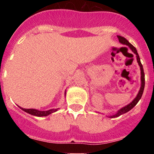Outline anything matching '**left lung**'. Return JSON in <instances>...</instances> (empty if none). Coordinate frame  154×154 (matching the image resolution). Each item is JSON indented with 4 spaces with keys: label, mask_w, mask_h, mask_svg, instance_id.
I'll return each mask as SVG.
<instances>
[{
    "label": "left lung",
    "mask_w": 154,
    "mask_h": 154,
    "mask_svg": "<svg viewBox=\"0 0 154 154\" xmlns=\"http://www.w3.org/2000/svg\"><path fill=\"white\" fill-rule=\"evenodd\" d=\"M117 37H118V38H119V42H121V43H122V44L126 45L128 46V47L130 48V49H131V51H133V52L135 54H136V60H137L138 63H139V66H140V69H141V82H142V83H141L140 90H139V93H138L137 96H136V97L134 98V100H133V101L131 102V103H129L128 105H127V106L122 107V109H119V111H118L117 112H116V114L113 115V116H109V118L119 117V116H122V115L125 114V113L127 112L130 111V109H133V107H134L136 104H137V103L139 101V100H140V99H141V97H142V94H143L144 88V73L143 66H142V63H141L140 58H139V54H138L137 51H136V48H135L134 46L133 45L130 44V43L129 42L127 41V40L125 38H124V37L121 36V35H117Z\"/></svg>",
    "instance_id": "obj_1"
}]
</instances>
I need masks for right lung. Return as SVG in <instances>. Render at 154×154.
I'll use <instances>...</instances> for the list:
<instances>
[{
  "mask_svg": "<svg viewBox=\"0 0 154 154\" xmlns=\"http://www.w3.org/2000/svg\"><path fill=\"white\" fill-rule=\"evenodd\" d=\"M66 94V92H65ZM20 107V106H19ZM23 111L29 113V114L32 115V116H38V117H42V116H47L48 115L51 114L53 112H55L57 111L58 109H52L48 110V111H39V110L35 109H24L20 107Z\"/></svg>",
  "mask_w": 154,
  "mask_h": 154,
  "instance_id": "right-lung-1",
  "label": "right lung"
}]
</instances>
